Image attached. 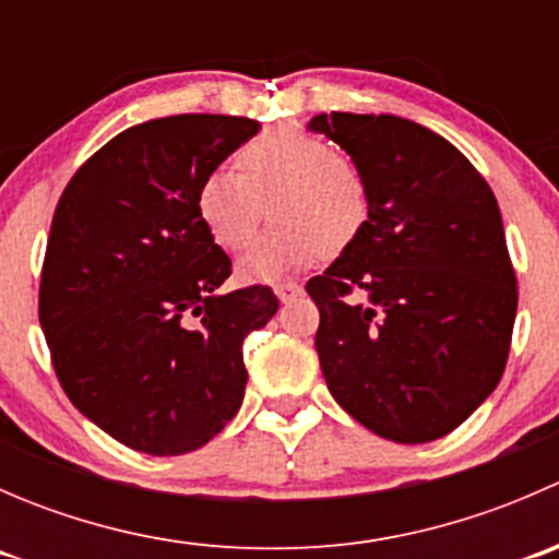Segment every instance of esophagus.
Masks as SVG:
<instances>
[{
  "mask_svg": "<svg viewBox=\"0 0 559 559\" xmlns=\"http://www.w3.org/2000/svg\"><path fill=\"white\" fill-rule=\"evenodd\" d=\"M302 286L295 284V281H284V284H275V295H278L281 302H292L295 297H300Z\"/></svg>",
  "mask_w": 559,
  "mask_h": 559,
  "instance_id": "1",
  "label": "esophagus"
}]
</instances>
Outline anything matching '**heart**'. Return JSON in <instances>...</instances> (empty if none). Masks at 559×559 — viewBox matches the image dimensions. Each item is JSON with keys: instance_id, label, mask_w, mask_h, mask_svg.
Returning <instances> with one entry per match:
<instances>
[{"instance_id": "1", "label": "heart", "mask_w": 559, "mask_h": 559, "mask_svg": "<svg viewBox=\"0 0 559 559\" xmlns=\"http://www.w3.org/2000/svg\"><path fill=\"white\" fill-rule=\"evenodd\" d=\"M273 227L240 257L238 273L275 284L295 270L348 251L370 222V186L357 162L306 132L262 134L235 154V175L211 170L194 191L202 229L224 251L251 240L262 205Z\"/></svg>"}]
</instances>
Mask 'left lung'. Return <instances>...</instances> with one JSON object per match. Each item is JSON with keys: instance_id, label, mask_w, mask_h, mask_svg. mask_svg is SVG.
Here are the masks:
<instances>
[{"instance_id": "8db88e82", "label": "left lung", "mask_w": 559, "mask_h": 559, "mask_svg": "<svg viewBox=\"0 0 559 559\" xmlns=\"http://www.w3.org/2000/svg\"><path fill=\"white\" fill-rule=\"evenodd\" d=\"M308 129L370 186L365 235L306 286L326 389L386 441L449 436L509 359L516 278L498 200L447 138L408 118L321 112Z\"/></svg>"}]
</instances>
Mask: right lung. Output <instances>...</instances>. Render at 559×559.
<instances>
[{
  "label": "right lung",
  "mask_w": 559,
  "mask_h": 559,
  "mask_svg": "<svg viewBox=\"0 0 559 559\" xmlns=\"http://www.w3.org/2000/svg\"><path fill=\"white\" fill-rule=\"evenodd\" d=\"M259 129L211 112L138 123L72 175L56 205L39 326L67 397L123 447L194 452L243 403V341L278 297L270 286L218 292L233 262L202 229L194 191Z\"/></svg>",
  "instance_id": "right-lung-1"
}]
</instances>
